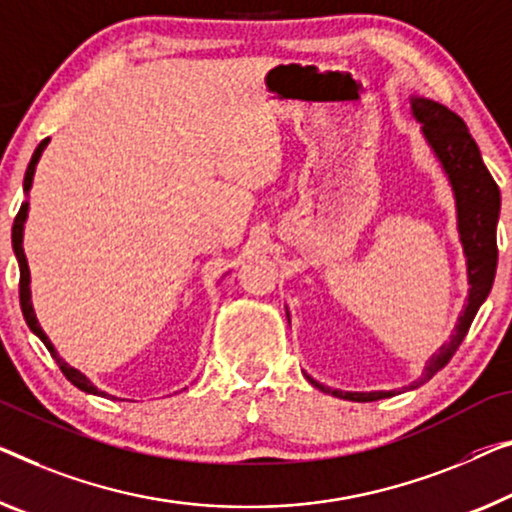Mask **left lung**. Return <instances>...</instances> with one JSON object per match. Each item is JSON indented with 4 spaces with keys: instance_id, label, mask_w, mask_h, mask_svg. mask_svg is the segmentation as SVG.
Segmentation results:
<instances>
[{
    "instance_id": "left-lung-1",
    "label": "left lung",
    "mask_w": 512,
    "mask_h": 512,
    "mask_svg": "<svg viewBox=\"0 0 512 512\" xmlns=\"http://www.w3.org/2000/svg\"><path fill=\"white\" fill-rule=\"evenodd\" d=\"M411 112L416 121H421V131L427 144L439 158L441 167L451 181L455 207H457V232L467 257V276H469V296L464 305L457 326L451 335V340L439 347L437 354H432L427 361L423 375L414 384L404 386L402 391L423 386L430 381L444 365L451 361L457 347L462 345L464 335H467L471 322H474L476 312L490 294L494 271H497V220L501 209L499 186L494 183L492 174L480 158L478 144L471 137L469 128L464 121L451 112L446 105L430 98L411 96ZM312 386L319 391L331 393L335 398L352 400V402H375L384 398H393L400 391H370V393H352V391H333V388L319 384V381L305 375Z\"/></svg>"
}]
</instances>
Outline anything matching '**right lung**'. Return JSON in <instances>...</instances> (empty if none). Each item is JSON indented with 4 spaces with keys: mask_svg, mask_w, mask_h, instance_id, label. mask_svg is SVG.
<instances>
[{
    "mask_svg": "<svg viewBox=\"0 0 512 512\" xmlns=\"http://www.w3.org/2000/svg\"><path fill=\"white\" fill-rule=\"evenodd\" d=\"M48 142H50V137H45V140L36 147L32 160H29L27 172H25V183H22V188H25V193H29V188H32L34 172H36V163H38V158H41L43 149L48 147ZM27 211H29V202H25V204H22V207H20L18 216H15V220H13V234H11V239H13V253H15V257H18V264H20V308H22V315H25V322H27L29 329H32V331L38 335V338L43 340L45 347H48V352H50L52 358H55V361H57L61 372H64V377H66L68 381H71L73 386H78L80 391L91 393V395H103V398H105V395H108V393L98 391V388H96L94 384H91V381H89L85 375H82L80 370L71 368V365H68V363L64 361V358H59L55 345H52L48 335H45L41 326H38V319H36V315H34V305H32V289H29V266H27L25 250H22V232H25Z\"/></svg>",
    "mask_w": 512,
    "mask_h": 512,
    "instance_id": "add662e5",
    "label": "right lung"
}]
</instances>
